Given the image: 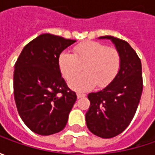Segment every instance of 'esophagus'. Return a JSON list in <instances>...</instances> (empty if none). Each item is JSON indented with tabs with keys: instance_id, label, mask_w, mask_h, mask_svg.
<instances>
[{
	"instance_id": "esophagus-1",
	"label": "esophagus",
	"mask_w": 155,
	"mask_h": 155,
	"mask_svg": "<svg viewBox=\"0 0 155 155\" xmlns=\"http://www.w3.org/2000/svg\"><path fill=\"white\" fill-rule=\"evenodd\" d=\"M77 97H78V98H82V97H85V94H84V93H77Z\"/></svg>"
}]
</instances>
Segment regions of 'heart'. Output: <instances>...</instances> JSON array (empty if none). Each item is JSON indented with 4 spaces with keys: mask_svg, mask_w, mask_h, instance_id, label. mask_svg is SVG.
Returning <instances> with one entry per match:
<instances>
[{
    "mask_svg": "<svg viewBox=\"0 0 155 155\" xmlns=\"http://www.w3.org/2000/svg\"><path fill=\"white\" fill-rule=\"evenodd\" d=\"M74 53L63 51L58 64L62 76L70 80L80 73H85L69 82L70 87L78 91H86L97 84L100 88L109 85L115 79L121 67V56L114 47L97 41H87L75 46Z\"/></svg>",
    "mask_w": 155,
    "mask_h": 155,
    "instance_id": "obj_1",
    "label": "heart"
}]
</instances>
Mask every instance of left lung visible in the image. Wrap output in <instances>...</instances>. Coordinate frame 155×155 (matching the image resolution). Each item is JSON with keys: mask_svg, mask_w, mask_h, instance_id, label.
<instances>
[{"mask_svg": "<svg viewBox=\"0 0 155 155\" xmlns=\"http://www.w3.org/2000/svg\"><path fill=\"white\" fill-rule=\"evenodd\" d=\"M99 39L114 43L121 56V67L109 85L88 95L91 105L85 119L91 133L108 139L122 133L134 118L143 89L142 71L140 59L127 41L113 36Z\"/></svg>", "mask_w": 155, "mask_h": 155, "instance_id": "obj_1", "label": "left lung"}]
</instances>
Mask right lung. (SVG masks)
Instances as JSON below:
<instances>
[{"label":"right lung","instance_id":"right-lung-1","mask_svg":"<svg viewBox=\"0 0 155 155\" xmlns=\"http://www.w3.org/2000/svg\"><path fill=\"white\" fill-rule=\"evenodd\" d=\"M76 42L44 33L29 42L15 63L14 94L19 115L33 132L50 135L60 132L77 100L61 77L59 54Z\"/></svg>","mask_w":155,"mask_h":155}]
</instances>
